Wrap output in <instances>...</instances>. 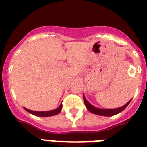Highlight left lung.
<instances>
[{"label":"left lung","mask_w":147,"mask_h":147,"mask_svg":"<svg viewBox=\"0 0 147 147\" xmlns=\"http://www.w3.org/2000/svg\"><path fill=\"white\" fill-rule=\"evenodd\" d=\"M83 99H84V102L85 104V106L88 108V110H89L90 112L92 113L93 114H96V115H102V116H113V115H115L116 114L119 113L121 111L124 110L126 107L128 106L129 103H130L131 100H129V102H127V104L122 106V107H118V108H114V109H102V108H98V107H95L93 105L90 103L89 102H88V100L85 98V95H83Z\"/></svg>","instance_id":"obj_1"}]
</instances>
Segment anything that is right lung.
I'll return each instance as SVG.
<instances>
[{
    "label": "right lung",
    "mask_w": 147,
    "mask_h": 147,
    "mask_svg": "<svg viewBox=\"0 0 147 147\" xmlns=\"http://www.w3.org/2000/svg\"><path fill=\"white\" fill-rule=\"evenodd\" d=\"M62 107V105H59V107L57 108L54 109L52 110H49V111H34V110H28V109L24 107L27 112H28L29 113L32 114V115H37V116H40V117H49V116H53V115H57L59 113L61 112Z\"/></svg>",
    "instance_id": "1"
}]
</instances>
